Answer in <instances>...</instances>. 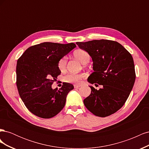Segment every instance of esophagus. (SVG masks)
Returning <instances> with one entry per match:
<instances>
[{"label": "esophagus", "mask_w": 149, "mask_h": 149, "mask_svg": "<svg viewBox=\"0 0 149 149\" xmlns=\"http://www.w3.org/2000/svg\"><path fill=\"white\" fill-rule=\"evenodd\" d=\"M74 88H79V87H81V85H79V84H74Z\"/></svg>", "instance_id": "obj_1"}]
</instances>
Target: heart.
<instances>
[{"label": "heart", "mask_w": 149, "mask_h": 149, "mask_svg": "<svg viewBox=\"0 0 149 149\" xmlns=\"http://www.w3.org/2000/svg\"><path fill=\"white\" fill-rule=\"evenodd\" d=\"M74 56L81 63L86 64L89 61L90 56L89 53L84 49H77L74 52ZM67 63V57H62L58 63V67L60 70L63 71L65 69ZM85 75L83 74L70 73L64 77V81L67 83L79 84L84 79Z\"/></svg>", "instance_id": "b5f03b06"}]
</instances>
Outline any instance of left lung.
Masks as SVG:
<instances>
[{
    "label": "left lung",
    "instance_id": "1",
    "mask_svg": "<svg viewBox=\"0 0 149 149\" xmlns=\"http://www.w3.org/2000/svg\"><path fill=\"white\" fill-rule=\"evenodd\" d=\"M76 43L86 51L93 61L94 72L88 81L103 86L99 90L89 86L91 93L84 100V106L94 115L101 118L115 113L127 101L136 80L131 54L112 40H94Z\"/></svg>",
    "mask_w": 149,
    "mask_h": 149
}]
</instances>
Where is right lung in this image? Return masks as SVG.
<instances>
[{"label": "right lung", "mask_w": 149, "mask_h": 149, "mask_svg": "<svg viewBox=\"0 0 149 149\" xmlns=\"http://www.w3.org/2000/svg\"><path fill=\"white\" fill-rule=\"evenodd\" d=\"M76 45L44 42L27 48L18 59L16 84L20 98L34 115L52 118L63 109L73 84L63 83L53 89L54 80L61 74L58 63Z\"/></svg>", "instance_id": "add662e5"}]
</instances>
